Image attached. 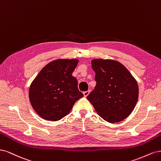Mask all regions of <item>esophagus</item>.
Wrapping results in <instances>:
<instances>
[{
	"instance_id": "34e87169",
	"label": "esophagus",
	"mask_w": 161,
	"mask_h": 161,
	"mask_svg": "<svg viewBox=\"0 0 161 161\" xmlns=\"http://www.w3.org/2000/svg\"><path fill=\"white\" fill-rule=\"evenodd\" d=\"M90 90H88V91H86V92H84V93H83V94H84V96H85V97H87L88 95H89V94H90Z\"/></svg>"
}]
</instances>
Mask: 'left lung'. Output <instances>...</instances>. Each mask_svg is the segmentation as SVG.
Segmentation results:
<instances>
[{
  "label": "left lung",
  "mask_w": 161,
  "mask_h": 161,
  "mask_svg": "<svg viewBox=\"0 0 161 161\" xmlns=\"http://www.w3.org/2000/svg\"><path fill=\"white\" fill-rule=\"evenodd\" d=\"M91 64L96 86L87 99L106 122L122 121L132 113L138 101L136 79L119 61L94 59Z\"/></svg>",
  "instance_id": "left-lung-1"
}]
</instances>
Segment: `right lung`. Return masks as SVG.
I'll use <instances>...</instances> for the list:
<instances>
[{
	"label": "right lung",
	"mask_w": 161,
	"mask_h": 161,
	"mask_svg": "<svg viewBox=\"0 0 161 161\" xmlns=\"http://www.w3.org/2000/svg\"><path fill=\"white\" fill-rule=\"evenodd\" d=\"M77 59L49 62L33 80L29 90L31 104L44 120L58 121L68 114L76 101L84 96L72 73Z\"/></svg>",
	"instance_id": "right-lung-1"
}]
</instances>
